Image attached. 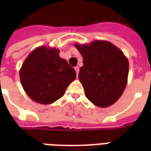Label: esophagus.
Listing matches in <instances>:
<instances>
[{
  "label": "esophagus",
  "instance_id": "34e87169",
  "mask_svg": "<svg viewBox=\"0 0 151 151\" xmlns=\"http://www.w3.org/2000/svg\"><path fill=\"white\" fill-rule=\"evenodd\" d=\"M75 71H76V73H77V75H78V73H79V67L78 66H76L75 68Z\"/></svg>",
  "mask_w": 151,
  "mask_h": 151
}]
</instances>
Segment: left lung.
<instances>
[{
	"mask_svg": "<svg viewBox=\"0 0 151 151\" xmlns=\"http://www.w3.org/2000/svg\"><path fill=\"white\" fill-rule=\"evenodd\" d=\"M76 47L83 57L78 78L86 98L101 108L113 104L127 84L129 61L124 53L107 41L76 44Z\"/></svg>",
	"mask_w": 151,
	"mask_h": 151,
	"instance_id": "8db88e82",
	"label": "left lung"
}]
</instances>
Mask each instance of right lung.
<instances>
[{
	"instance_id": "obj_1",
	"label": "right lung",
	"mask_w": 151,
	"mask_h": 151,
	"mask_svg": "<svg viewBox=\"0 0 151 151\" xmlns=\"http://www.w3.org/2000/svg\"><path fill=\"white\" fill-rule=\"evenodd\" d=\"M59 50L40 47L28 56L20 70L26 93L34 101L49 104L65 94L76 78L74 69L59 56Z\"/></svg>"
}]
</instances>
